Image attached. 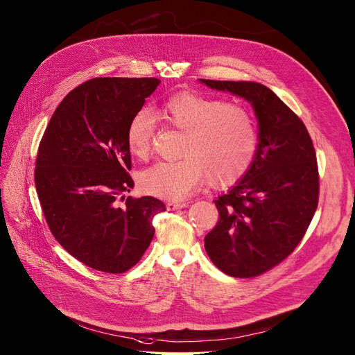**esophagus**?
Listing matches in <instances>:
<instances>
[{"label": "esophagus", "instance_id": "esophagus-1", "mask_svg": "<svg viewBox=\"0 0 355 355\" xmlns=\"http://www.w3.org/2000/svg\"><path fill=\"white\" fill-rule=\"evenodd\" d=\"M184 207H189V203H175V202L166 203L168 210H178V209H184Z\"/></svg>", "mask_w": 355, "mask_h": 355}]
</instances>
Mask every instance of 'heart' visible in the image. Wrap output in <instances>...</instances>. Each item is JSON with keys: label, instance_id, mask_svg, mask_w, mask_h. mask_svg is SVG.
Segmentation results:
<instances>
[{"label": "heart", "instance_id": "b5f03b06", "mask_svg": "<svg viewBox=\"0 0 355 355\" xmlns=\"http://www.w3.org/2000/svg\"><path fill=\"white\" fill-rule=\"evenodd\" d=\"M169 125L186 133L180 161L158 162L139 175L141 190L165 200L190 197L210 178L214 186H230L254 162L258 133L254 119L242 105L181 91L161 107ZM153 119L146 110L129 121L126 145L137 159L150 153Z\"/></svg>", "mask_w": 355, "mask_h": 355}]
</instances>
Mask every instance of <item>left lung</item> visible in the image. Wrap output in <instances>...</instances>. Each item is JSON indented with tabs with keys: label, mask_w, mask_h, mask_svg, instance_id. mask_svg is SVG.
<instances>
[{
	"label": "left lung",
	"mask_w": 355,
	"mask_h": 355,
	"mask_svg": "<svg viewBox=\"0 0 355 355\" xmlns=\"http://www.w3.org/2000/svg\"><path fill=\"white\" fill-rule=\"evenodd\" d=\"M248 101L258 120V149L246 174L214 200L219 222L205 238L213 264L248 279L295 251L318 207L316 153L303 121L274 92L252 81L198 80Z\"/></svg>",
	"instance_id": "obj_1"
}]
</instances>
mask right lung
Returning a JSON list of instances; mask_svg holds the SVG:
<instances>
[{
    "instance_id": "1",
    "label": "right lung",
    "mask_w": 355,
    "mask_h": 355,
    "mask_svg": "<svg viewBox=\"0 0 355 355\" xmlns=\"http://www.w3.org/2000/svg\"><path fill=\"white\" fill-rule=\"evenodd\" d=\"M157 78H92L55 110L39 145L35 182L55 239L83 264L110 274L132 268L155 234L161 200L125 198L133 189L126 145L130 119Z\"/></svg>"
}]
</instances>
